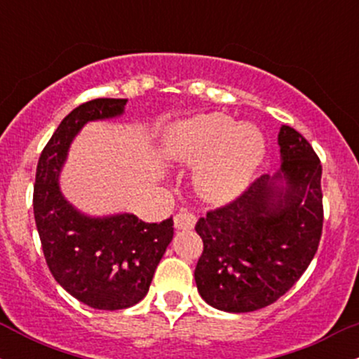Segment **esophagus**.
<instances>
[{"label":"esophagus","mask_w":359,"mask_h":359,"mask_svg":"<svg viewBox=\"0 0 359 359\" xmlns=\"http://www.w3.org/2000/svg\"><path fill=\"white\" fill-rule=\"evenodd\" d=\"M175 229H192L196 226V216L192 212L182 211L174 216Z\"/></svg>","instance_id":"obj_1"}]
</instances>
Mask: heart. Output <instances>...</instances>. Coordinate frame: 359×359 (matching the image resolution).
Returning a JSON list of instances; mask_svg holds the SVG:
<instances>
[{
	"mask_svg": "<svg viewBox=\"0 0 359 359\" xmlns=\"http://www.w3.org/2000/svg\"><path fill=\"white\" fill-rule=\"evenodd\" d=\"M170 162L197 167V192L209 203H226L253 177L263 155L265 137L251 123H238L224 113H205L177 121L162 143Z\"/></svg>",
	"mask_w": 359,
	"mask_h": 359,
	"instance_id": "obj_1",
	"label": "heart"
}]
</instances>
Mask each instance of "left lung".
<instances>
[{"instance_id":"1","label":"left lung","mask_w":359,"mask_h":359,"mask_svg":"<svg viewBox=\"0 0 359 359\" xmlns=\"http://www.w3.org/2000/svg\"><path fill=\"white\" fill-rule=\"evenodd\" d=\"M282 165L262 175L233 203L196 224L204 251L197 290L224 312H253L278 300L302 277L323 233V165L294 128L278 133Z\"/></svg>"}]
</instances>
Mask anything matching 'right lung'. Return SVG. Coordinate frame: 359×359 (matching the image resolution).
<instances>
[{
	"instance_id": "1",
	"label": "right lung",
	"mask_w": 359,
	"mask_h": 359,
	"mask_svg": "<svg viewBox=\"0 0 359 359\" xmlns=\"http://www.w3.org/2000/svg\"><path fill=\"white\" fill-rule=\"evenodd\" d=\"M128 100L100 97L71 111L45 145L34 187V214L53 278L72 297L100 311H118L147 295L156 265L174 238L172 217L145 222L135 214L88 216L60 192L69 148L89 121L121 116Z\"/></svg>"
}]
</instances>
